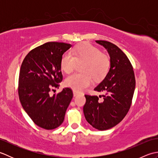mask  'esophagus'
<instances>
[{
	"mask_svg": "<svg viewBox=\"0 0 158 158\" xmlns=\"http://www.w3.org/2000/svg\"><path fill=\"white\" fill-rule=\"evenodd\" d=\"M73 96H77V95L79 94V93L77 92L76 91H73Z\"/></svg>",
	"mask_w": 158,
	"mask_h": 158,
	"instance_id": "34e87169",
	"label": "esophagus"
}]
</instances>
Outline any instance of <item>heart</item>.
<instances>
[{"instance_id":"b5f03b06","label":"heart","mask_w":158,"mask_h":158,"mask_svg":"<svg viewBox=\"0 0 158 158\" xmlns=\"http://www.w3.org/2000/svg\"><path fill=\"white\" fill-rule=\"evenodd\" d=\"M83 62L81 73H73L65 80L66 86L77 92H81L91 86L92 77L101 80L108 73L110 59L102 53L100 50L88 43L77 46L71 53H65L60 60V67L64 72L70 73L75 67L77 62Z\"/></svg>"}]
</instances>
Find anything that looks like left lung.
Here are the masks:
<instances>
[{"label": "left lung", "instance_id": "left-lung-1", "mask_svg": "<svg viewBox=\"0 0 158 158\" xmlns=\"http://www.w3.org/2000/svg\"><path fill=\"white\" fill-rule=\"evenodd\" d=\"M96 42L108 52L110 69L105 79L94 88L95 91L104 93L102 102L97 96L85 95L83 113L94 127L106 130L118 124L128 112L136 81L130 60L118 47L106 41Z\"/></svg>", "mask_w": 158, "mask_h": 158}]
</instances>
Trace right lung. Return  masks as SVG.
Masks as SVG:
<instances>
[{"mask_svg":"<svg viewBox=\"0 0 158 158\" xmlns=\"http://www.w3.org/2000/svg\"><path fill=\"white\" fill-rule=\"evenodd\" d=\"M71 46L64 43H46L30 52L20 68V102L36 125L43 129L53 130L61 125L72 100L73 92L69 88H63L57 95L49 93L62 81L60 60Z\"/></svg>","mask_w":158,"mask_h":158,"instance_id":"1","label":"right lung"}]
</instances>
